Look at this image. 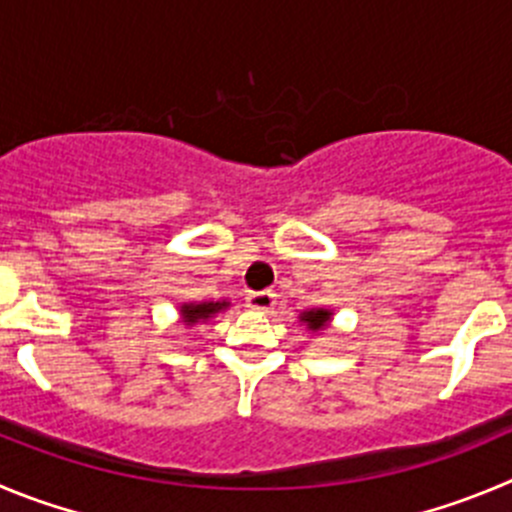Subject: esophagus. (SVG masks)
Here are the masks:
<instances>
[{
    "instance_id": "34e87169",
    "label": "esophagus",
    "mask_w": 512,
    "mask_h": 512,
    "mask_svg": "<svg viewBox=\"0 0 512 512\" xmlns=\"http://www.w3.org/2000/svg\"><path fill=\"white\" fill-rule=\"evenodd\" d=\"M245 303H247V308L267 313V310H272V305H275V293H272V290H257V293L247 295Z\"/></svg>"
}]
</instances>
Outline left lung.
<instances>
[{
  "label": "left lung",
  "mask_w": 512,
  "mask_h": 512,
  "mask_svg": "<svg viewBox=\"0 0 512 512\" xmlns=\"http://www.w3.org/2000/svg\"><path fill=\"white\" fill-rule=\"evenodd\" d=\"M300 321L308 323V328H313V331H318V328H323L331 321V313L328 310H310V313L300 315Z\"/></svg>",
  "instance_id": "8db88e82"
}]
</instances>
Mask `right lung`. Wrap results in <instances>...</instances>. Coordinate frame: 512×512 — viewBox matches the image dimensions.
Masks as SVG:
<instances>
[{
	"instance_id": "1",
	"label": "right lung",
	"mask_w": 512,
	"mask_h": 512,
	"mask_svg": "<svg viewBox=\"0 0 512 512\" xmlns=\"http://www.w3.org/2000/svg\"><path fill=\"white\" fill-rule=\"evenodd\" d=\"M217 308H222L219 303H204V305H184L181 313H184V323H197L199 318H209Z\"/></svg>"
}]
</instances>
